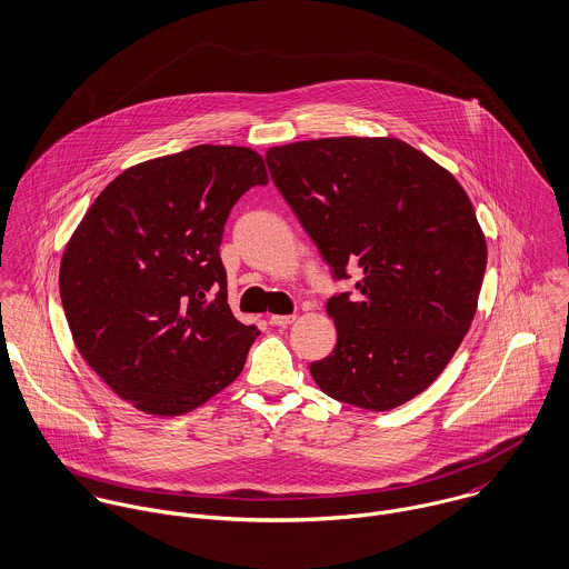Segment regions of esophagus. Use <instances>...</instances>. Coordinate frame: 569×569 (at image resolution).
<instances>
[{"label": "esophagus", "mask_w": 569, "mask_h": 569, "mask_svg": "<svg viewBox=\"0 0 569 569\" xmlns=\"http://www.w3.org/2000/svg\"><path fill=\"white\" fill-rule=\"evenodd\" d=\"M269 322L273 326H289L296 322V316H271Z\"/></svg>", "instance_id": "1"}]
</instances>
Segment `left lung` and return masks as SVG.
I'll return each instance as SVG.
<instances>
[{
    "instance_id": "obj_1",
    "label": "left lung",
    "mask_w": 569,
    "mask_h": 569,
    "mask_svg": "<svg viewBox=\"0 0 569 569\" xmlns=\"http://www.w3.org/2000/svg\"><path fill=\"white\" fill-rule=\"evenodd\" d=\"M271 179L337 280V346L311 377L335 401L386 411L427 390L476 318L487 239L458 179L397 138L271 147Z\"/></svg>"
}]
</instances>
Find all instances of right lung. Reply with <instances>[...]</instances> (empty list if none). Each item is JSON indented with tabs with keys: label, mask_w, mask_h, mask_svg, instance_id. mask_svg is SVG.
<instances>
[{
	"label": "right lung",
	"mask_w": 569,
	"mask_h": 569,
	"mask_svg": "<svg viewBox=\"0 0 569 569\" xmlns=\"http://www.w3.org/2000/svg\"><path fill=\"white\" fill-rule=\"evenodd\" d=\"M267 181L247 147L199 144L136 163L66 244L59 289L74 343L140 411H192L241 375L260 330L230 311L219 244L232 206Z\"/></svg>",
	"instance_id": "1"
}]
</instances>
